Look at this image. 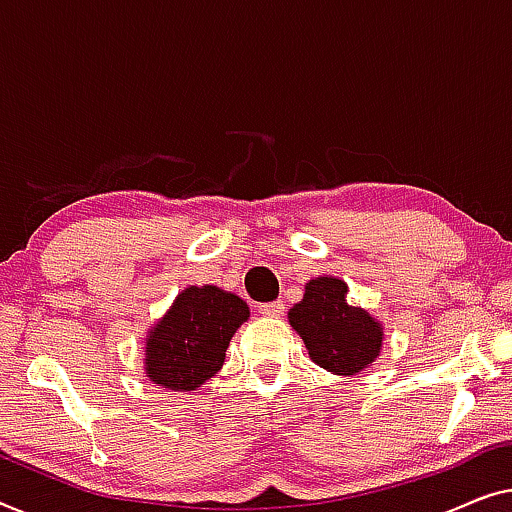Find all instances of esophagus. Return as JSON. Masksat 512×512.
<instances>
[{
    "mask_svg": "<svg viewBox=\"0 0 512 512\" xmlns=\"http://www.w3.org/2000/svg\"><path fill=\"white\" fill-rule=\"evenodd\" d=\"M257 311L262 313L264 318H280V315H283V311H285V304H283V301H271V304H259Z\"/></svg>",
    "mask_w": 512,
    "mask_h": 512,
    "instance_id": "34e87169",
    "label": "esophagus"
}]
</instances>
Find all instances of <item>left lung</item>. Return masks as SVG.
<instances>
[{
  "instance_id": "obj_1",
  "label": "left lung",
  "mask_w": 512,
  "mask_h": 512,
  "mask_svg": "<svg viewBox=\"0 0 512 512\" xmlns=\"http://www.w3.org/2000/svg\"><path fill=\"white\" fill-rule=\"evenodd\" d=\"M308 357L336 376H357L383 350V322L348 304V285L336 276L308 280L304 299L287 313Z\"/></svg>"
}]
</instances>
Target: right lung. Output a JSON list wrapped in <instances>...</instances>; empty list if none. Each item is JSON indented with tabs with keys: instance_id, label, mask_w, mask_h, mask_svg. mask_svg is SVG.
Wrapping results in <instances>:
<instances>
[{
	"instance_id": "obj_1",
	"label": "right lung",
	"mask_w": 512,
	"mask_h": 512,
	"mask_svg": "<svg viewBox=\"0 0 512 512\" xmlns=\"http://www.w3.org/2000/svg\"><path fill=\"white\" fill-rule=\"evenodd\" d=\"M248 318V304L234 292L185 287L143 341L148 380L171 392L197 390L222 369L229 341Z\"/></svg>"
}]
</instances>
